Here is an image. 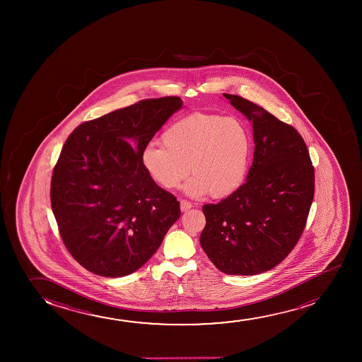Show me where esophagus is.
Returning a JSON list of instances; mask_svg holds the SVG:
<instances>
[{"label": "esophagus", "mask_w": 362, "mask_h": 362, "mask_svg": "<svg viewBox=\"0 0 362 362\" xmlns=\"http://www.w3.org/2000/svg\"><path fill=\"white\" fill-rule=\"evenodd\" d=\"M192 206H193V204L188 202V200H185V199L180 200V210L182 211H188L189 209H192Z\"/></svg>", "instance_id": "34e87169"}]
</instances>
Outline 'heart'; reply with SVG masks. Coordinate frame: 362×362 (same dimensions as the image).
<instances>
[{
    "label": "heart",
    "mask_w": 362,
    "mask_h": 362,
    "mask_svg": "<svg viewBox=\"0 0 362 362\" xmlns=\"http://www.w3.org/2000/svg\"><path fill=\"white\" fill-rule=\"evenodd\" d=\"M160 139L163 144L144 147L141 163L162 188H178L190 170L194 175L185 184L190 197L210 193L213 198H225L247 175L252 137L238 117L194 112L169 124Z\"/></svg>",
    "instance_id": "obj_1"
}]
</instances>
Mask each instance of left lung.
Instances as JSON below:
<instances>
[{
  "label": "left lung",
  "mask_w": 362,
  "mask_h": 362,
  "mask_svg": "<svg viewBox=\"0 0 362 362\" xmlns=\"http://www.w3.org/2000/svg\"><path fill=\"white\" fill-rule=\"evenodd\" d=\"M251 122L255 153L246 182L206 204L200 245L221 272L252 276L282 262L307 225L314 167L297 129L238 95L223 94Z\"/></svg>",
  "instance_id": "8db88e82"
}]
</instances>
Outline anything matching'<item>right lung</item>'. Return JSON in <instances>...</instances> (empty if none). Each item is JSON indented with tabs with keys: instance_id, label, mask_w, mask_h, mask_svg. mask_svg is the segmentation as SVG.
<instances>
[{
	"instance_id": "1",
	"label": "right lung",
	"mask_w": 362,
	"mask_h": 362,
	"mask_svg": "<svg viewBox=\"0 0 362 362\" xmlns=\"http://www.w3.org/2000/svg\"><path fill=\"white\" fill-rule=\"evenodd\" d=\"M182 105L178 96L141 100L83 122L65 141L50 203L65 247L90 272L137 271L180 216L178 200L149 177L141 152Z\"/></svg>"
}]
</instances>
